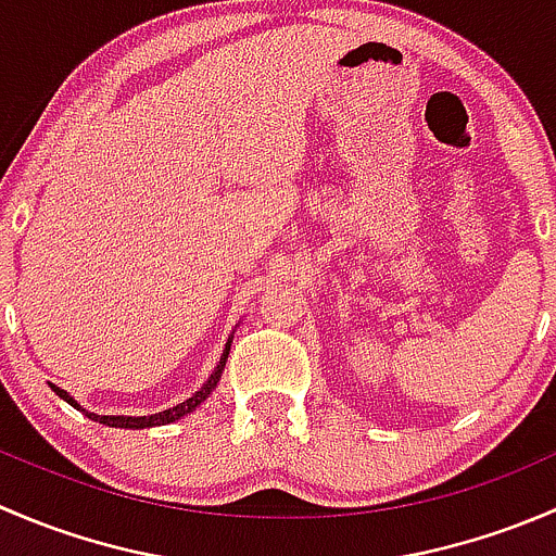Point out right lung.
<instances>
[{"label":"right lung","mask_w":556,"mask_h":556,"mask_svg":"<svg viewBox=\"0 0 556 556\" xmlns=\"http://www.w3.org/2000/svg\"><path fill=\"white\" fill-rule=\"evenodd\" d=\"M231 339H233V336H231ZM231 339H228L226 350H223V357H220V363H217V368H215V371H212V377L206 379L204 387H201L199 392H193V395H190L188 401L177 403V406L166 408V412L150 414V417H99V414H91V412H86V408H80V403H77L75 397H72L66 390H61V387H55V384H50V387H53V392L61 397V401H66V403H70V406L80 408V412H86L88 417L97 419V422H102V425H110V428H131V430H139V428H155V425H169V422H174V419H182L185 414L195 412V408H199L201 403H204L206 397H210V392L215 390L217 382H220L223 368H226L228 352H231Z\"/></svg>","instance_id":"add662e5"}]
</instances>
